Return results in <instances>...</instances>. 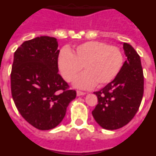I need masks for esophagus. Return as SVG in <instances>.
<instances>
[{
    "label": "esophagus",
    "mask_w": 156,
    "mask_h": 156,
    "mask_svg": "<svg viewBox=\"0 0 156 156\" xmlns=\"http://www.w3.org/2000/svg\"><path fill=\"white\" fill-rule=\"evenodd\" d=\"M86 93L82 92V91H77V96H82V95H85Z\"/></svg>",
    "instance_id": "1"
}]
</instances>
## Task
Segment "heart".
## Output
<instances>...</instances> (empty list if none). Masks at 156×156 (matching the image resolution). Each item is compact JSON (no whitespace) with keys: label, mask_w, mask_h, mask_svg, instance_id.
I'll return each instance as SVG.
<instances>
[{"label":"heart","mask_w":156,"mask_h":156,"mask_svg":"<svg viewBox=\"0 0 156 156\" xmlns=\"http://www.w3.org/2000/svg\"><path fill=\"white\" fill-rule=\"evenodd\" d=\"M123 55L120 49L105 43L88 41L76 46L70 52L63 48L58 57L60 74L66 82L77 77L73 86L78 89H90L95 84L103 86L110 83L120 73L123 66Z\"/></svg>","instance_id":"b5f03b06"}]
</instances>
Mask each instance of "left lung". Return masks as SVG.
Listing matches in <instances>:
<instances>
[{
    "mask_svg": "<svg viewBox=\"0 0 156 156\" xmlns=\"http://www.w3.org/2000/svg\"><path fill=\"white\" fill-rule=\"evenodd\" d=\"M127 59L118 75L102 90L94 94L98 105L92 112L96 122L107 130L125 126L134 117L144 94V74L140 57L127 43H121Z\"/></svg>",
    "mask_w": 156,
    "mask_h": 156,
    "instance_id": "obj_1",
    "label": "left lung"
}]
</instances>
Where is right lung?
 I'll list each match as a JSON object with an SVG mask.
<instances>
[{
    "mask_svg": "<svg viewBox=\"0 0 156 156\" xmlns=\"http://www.w3.org/2000/svg\"><path fill=\"white\" fill-rule=\"evenodd\" d=\"M58 41L40 36L23 42L14 53L11 90L23 118L40 130L59 125L76 91L58 74Z\"/></svg>",
    "mask_w": 156,
    "mask_h": 156,
    "instance_id": "obj_1",
    "label": "right lung"
}]
</instances>
